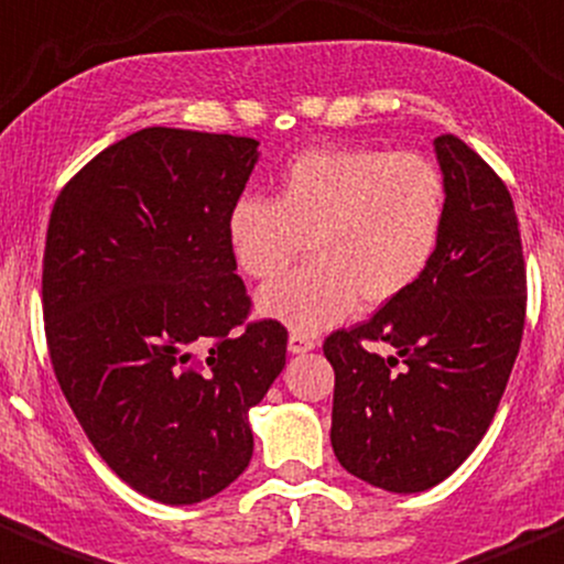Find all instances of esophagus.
Here are the masks:
<instances>
[{
	"instance_id": "34e87169",
	"label": "esophagus",
	"mask_w": 564,
	"mask_h": 564,
	"mask_svg": "<svg viewBox=\"0 0 564 564\" xmlns=\"http://www.w3.org/2000/svg\"><path fill=\"white\" fill-rule=\"evenodd\" d=\"M316 341L311 336H305V333H297L292 330L289 333V352L300 355V352H308V349H314Z\"/></svg>"
}]
</instances>
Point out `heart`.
Wrapping results in <instances>:
<instances>
[{
    "label": "heart",
    "mask_w": 564,
    "mask_h": 564,
    "mask_svg": "<svg viewBox=\"0 0 564 564\" xmlns=\"http://www.w3.org/2000/svg\"><path fill=\"white\" fill-rule=\"evenodd\" d=\"M446 215V178L430 156L327 145L286 162L275 198L234 200L226 237L253 281L281 275L308 242L311 261L261 289L259 311L319 333L358 300L382 305L408 292L433 264Z\"/></svg>",
    "instance_id": "1"
}]
</instances>
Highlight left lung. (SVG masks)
Here are the masks:
<instances>
[{
  "label": "left lung",
  "instance_id": "left-lung-1",
  "mask_svg": "<svg viewBox=\"0 0 564 564\" xmlns=\"http://www.w3.org/2000/svg\"><path fill=\"white\" fill-rule=\"evenodd\" d=\"M449 193L444 239L413 286L322 349L336 371L330 444L352 477L419 494L477 449L527 319V264L510 189L460 137H435ZM380 343L394 347L382 359Z\"/></svg>",
  "mask_w": 564,
  "mask_h": 564
}]
</instances>
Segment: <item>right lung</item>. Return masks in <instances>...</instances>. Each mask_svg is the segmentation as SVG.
Instances as JSON below:
<instances>
[{
  "mask_svg": "<svg viewBox=\"0 0 564 564\" xmlns=\"http://www.w3.org/2000/svg\"><path fill=\"white\" fill-rule=\"evenodd\" d=\"M259 143L151 126L54 200L43 250L48 358L101 460L137 494L195 505L248 468V410L286 364V327L248 322L226 237Z\"/></svg>",
  "mask_w": 564,
  "mask_h": 564,
  "instance_id": "add662e5",
  "label": "right lung"
}]
</instances>
